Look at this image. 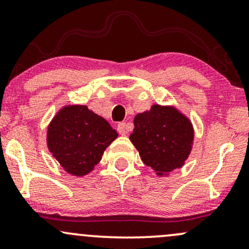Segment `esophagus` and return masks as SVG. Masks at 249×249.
Here are the masks:
<instances>
[{"instance_id": "34e87169", "label": "esophagus", "mask_w": 249, "mask_h": 249, "mask_svg": "<svg viewBox=\"0 0 249 249\" xmlns=\"http://www.w3.org/2000/svg\"><path fill=\"white\" fill-rule=\"evenodd\" d=\"M117 131H118L119 134L122 136H125L127 133V124L126 123H119L118 126H117Z\"/></svg>"}]
</instances>
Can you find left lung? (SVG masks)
Here are the masks:
<instances>
[{
	"label": "left lung",
	"mask_w": 249,
	"mask_h": 249,
	"mask_svg": "<svg viewBox=\"0 0 249 249\" xmlns=\"http://www.w3.org/2000/svg\"><path fill=\"white\" fill-rule=\"evenodd\" d=\"M131 142L142 160L158 174L181 167L191 152L193 128L176 108L153 105L150 111L134 117Z\"/></svg>",
	"instance_id": "1"
}]
</instances>
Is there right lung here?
<instances>
[{
	"label": "right lung",
	"instance_id": "1",
	"mask_svg": "<svg viewBox=\"0 0 249 249\" xmlns=\"http://www.w3.org/2000/svg\"><path fill=\"white\" fill-rule=\"evenodd\" d=\"M118 137L110 124L85 105L62 108L48 128V146L67 172L84 176L101 161Z\"/></svg>",
	"mask_w": 249,
	"mask_h": 249
}]
</instances>
